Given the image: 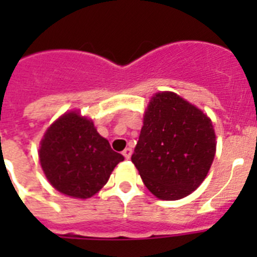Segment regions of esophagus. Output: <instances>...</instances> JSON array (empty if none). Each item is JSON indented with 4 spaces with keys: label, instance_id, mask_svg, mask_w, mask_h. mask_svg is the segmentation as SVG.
Returning <instances> with one entry per match:
<instances>
[{
    "label": "esophagus",
    "instance_id": "esophagus-1",
    "mask_svg": "<svg viewBox=\"0 0 257 257\" xmlns=\"http://www.w3.org/2000/svg\"><path fill=\"white\" fill-rule=\"evenodd\" d=\"M122 154H123V157H124V158H126V160H130L131 154H133V149H131V148H126L123 152H122Z\"/></svg>",
    "mask_w": 257,
    "mask_h": 257
}]
</instances>
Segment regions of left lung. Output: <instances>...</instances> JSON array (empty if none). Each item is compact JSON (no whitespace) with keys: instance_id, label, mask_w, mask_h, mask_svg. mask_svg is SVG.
<instances>
[{"instance_id":"left-lung-1","label":"left lung","mask_w":257,"mask_h":257,"mask_svg":"<svg viewBox=\"0 0 257 257\" xmlns=\"http://www.w3.org/2000/svg\"><path fill=\"white\" fill-rule=\"evenodd\" d=\"M215 153L216 135L207 114L175 92L152 97L131 161L157 198L189 196L206 179Z\"/></svg>"}]
</instances>
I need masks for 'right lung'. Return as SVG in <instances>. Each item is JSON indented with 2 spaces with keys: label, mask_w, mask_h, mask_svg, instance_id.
<instances>
[{
  "label": "right lung",
  "mask_w": 257,
  "mask_h": 257,
  "mask_svg": "<svg viewBox=\"0 0 257 257\" xmlns=\"http://www.w3.org/2000/svg\"><path fill=\"white\" fill-rule=\"evenodd\" d=\"M38 156L52 187L81 199L96 194L124 160L99 135L91 119L77 110L63 114L47 128Z\"/></svg>",
  "instance_id": "1"
}]
</instances>
